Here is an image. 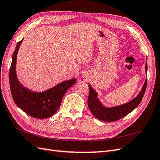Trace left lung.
I'll use <instances>...</instances> for the list:
<instances>
[{
    "label": "left lung",
    "mask_w": 160,
    "mask_h": 160,
    "mask_svg": "<svg viewBox=\"0 0 160 160\" xmlns=\"http://www.w3.org/2000/svg\"><path fill=\"white\" fill-rule=\"evenodd\" d=\"M146 73L148 71V65L147 62L145 66ZM147 84V78L145 82L143 84L142 89L138 95L132 101L125 103L123 105L114 106V107L108 108L106 107L100 101L98 98V93L89 84V94L88 98V106L90 111L96 118L103 121H115L121 119L126 115L130 114L138 106L144 95Z\"/></svg>",
    "instance_id": "8db88e82"
}]
</instances>
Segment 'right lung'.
Wrapping results in <instances>:
<instances>
[{"label":"right lung","instance_id":"1","mask_svg":"<svg viewBox=\"0 0 160 160\" xmlns=\"http://www.w3.org/2000/svg\"><path fill=\"white\" fill-rule=\"evenodd\" d=\"M23 40L16 46L9 69L12 96L16 105L27 114L39 119H44L51 117L58 111L66 92L76 82V79L64 81L42 92H34L24 87L18 80L16 72L18 51Z\"/></svg>","mask_w":160,"mask_h":160}]
</instances>
